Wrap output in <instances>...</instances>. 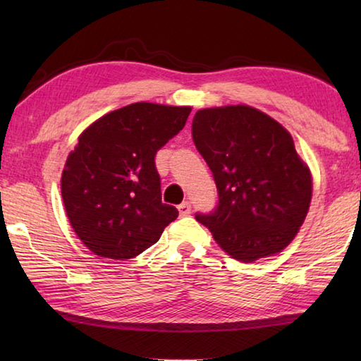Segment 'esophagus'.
Here are the masks:
<instances>
[{"label":"esophagus","instance_id":"obj_1","mask_svg":"<svg viewBox=\"0 0 361 361\" xmlns=\"http://www.w3.org/2000/svg\"><path fill=\"white\" fill-rule=\"evenodd\" d=\"M178 212H180V216H188V215H191V204L188 202H183V204H180L178 205Z\"/></svg>","mask_w":361,"mask_h":361}]
</instances>
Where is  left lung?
I'll list each match as a JSON object with an SVG mask.
<instances>
[{
  "label": "left lung",
  "instance_id": "obj_1",
  "mask_svg": "<svg viewBox=\"0 0 361 361\" xmlns=\"http://www.w3.org/2000/svg\"><path fill=\"white\" fill-rule=\"evenodd\" d=\"M192 140L218 189L212 213H195L234 259L272 256L295 239L312 199L310 170L290 132L248 105L199 109Z\"/></svg>",
  "mask_w": 361,
  "mask_h": 361
}]
</instances>
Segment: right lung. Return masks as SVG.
I'll return each mask as SVG.
<instances>
[{
  "label": "right lung",
  "instance_id": "right-lung-1",
  "mask_svg": "<svg viewBox=\"0 0 361 361\" xmlns=\"http://www.w3.org/2000/svg\"><path fill=\"white\" fill-rule=\"evenodd\" d=\"M191 106L138 102L97 119L78 138L62 173L71 228L90 252L130 259L178 216L162 204L156 152L186 124Z\"/></svg>",
  "mask_w": 361,
  "mask_h": 361
}]
</instances>
